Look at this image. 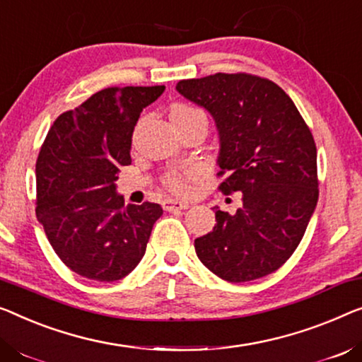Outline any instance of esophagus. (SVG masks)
<instances>
[{
  "instance_id": "34e87169",
  "label": "esophagus",
  "mask_w": 362,
  "mask_h": 362,
  "mask_svg": "<svg viewBox=\"0 0 362 362\" xmlns=\"http://www.w3.org/2000/svg\"><path fill=\"white\" fill-rule=\"evenodd\" d=\"M190 204L187 202H180V199H165L164 202V209L165 211H175V209H187Z\"/></svg>"
}]
</instances>
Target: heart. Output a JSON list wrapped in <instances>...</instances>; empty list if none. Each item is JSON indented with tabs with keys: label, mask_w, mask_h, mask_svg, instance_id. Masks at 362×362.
Masks as SVG:
<instances>
[{
	"label": "heart",
	"mask_w": 362,
	"mask_h": 362,
	"mask_svg": "<svg viewBox=\"0 0 362 362\" xmlns=\"http://www.w3.org/2000/svg\"><path fill=\"white\" fill-rule=\"evenodd\" d=\"M170 120L175 125V123H183L190 120H206V115H204L203 110L197 109V107L187 104H175L170 109ZM165 182L167 187L177 193L185 190V182H183V177L180 174H170L167 177Z\"/></svg>",
	"instance_id": "heart-1"
}]
</instances>
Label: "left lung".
Masks as SVG:
<instances>
[{
	"instance_id": "obj_1",
	"label": "left lung",
	"mask_w": 362,
	"mask_h": 362,
	"mask_svg": "<svg viewBox=\"0 0 362 362\" xmlns=\"http://www.w3.org/2000/svg\"><path fill=\"white\" fill-rule=\"evenodd\" d=\"M175 89L213 117L219 136V185L240 192L234 214L216 208L211 233L195 239L197 255L229 283L263 278L293 255L319 199L317 148L291 97L272 81L218 73Z\"/></svg>"
}]
</instances>
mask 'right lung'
I'll return each mask as SVG.
<instances>
[{
  "instance_id": "obj_1",
  "label": "right lung",
  "mask_w": 362,
  "mask_h": 362,
  "mask_svg": "<svg viewBox=\"0 0 362 362\" xmlns=\"http://www.w3.org/2000/svg\"><path fill=\"white\" fill-rule=\"evenodd\" d=\"M164 86L109 88L62 113L35 164L37 219L60 260L94 281H118L146 252L158 203L125 204L120 167L132 163L133 129Z\"/></svg>"
}]
</instances>
